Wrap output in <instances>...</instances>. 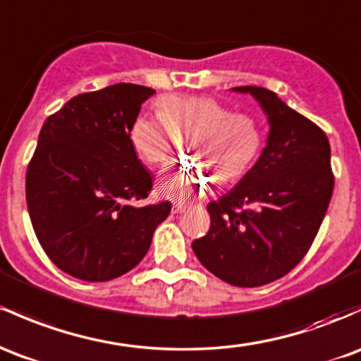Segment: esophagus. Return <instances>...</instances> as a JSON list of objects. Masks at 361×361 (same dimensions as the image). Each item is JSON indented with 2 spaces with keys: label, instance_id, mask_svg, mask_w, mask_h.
Listing matches in <instances>:
<instances>
[{
  "label": "esophagus",
  "instance_id": "obj_1",
  "mask_svg": "<svg viewBox=\"0 0 361 361\" xmlns=\"http://www.w3.org/2000/svg\"><path fill=\"white\" fill-rule=\"evenodd\" d=\"M183 211H187V204H183V202H174L173 212L174 214H180V212H183Z\"/></svg>",
  "mask_w": 361,
  "mask_h": 361
}]
</instances>
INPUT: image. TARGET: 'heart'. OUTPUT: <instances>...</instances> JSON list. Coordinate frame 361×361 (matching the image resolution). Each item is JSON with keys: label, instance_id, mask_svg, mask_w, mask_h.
<instances>
[{"label": "heart", "instance_id": "1", "mask_svg": "<svg viewBox=\"0 0 361 361\" xmlns=\"http://www.w3.org/2000/svg\"><path fill=\"white\" fill-rule=\"evenodd\" d=\"M130 144L150 168L162 166L183 138L192 159L159 178V193L174 200L199 197L212 176L231 183L248 171L262 144L259 121L205 96H166L157 102V116L140 114L130 125Z\"/></svg>", "mask_w": 361, "mask_h": 361}]
</instances>
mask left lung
I'll list each match as a JSON object with an SVG mask.
<instances>
[{
  "instance_id": "8db88e82",
  "label": "left lung",
  "mask_w": 361,
  "mask_h": 361,
  "mask_svg": "<svg viewBox=\"0 0 361 361\" xmlns=\"http://www.w3.org/2000/svg\"><path fill=\"white\" fill-rule=\"evenodd\" d=\"M233 90L260 102L271 132L255 166L207 205L211 228L192 248L219 279L257 288L286 276L310 250L331 202L334 173L320 126L264 87Z\"/></svg>"
}]
</instances>
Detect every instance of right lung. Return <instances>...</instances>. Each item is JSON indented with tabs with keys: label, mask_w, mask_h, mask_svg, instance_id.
I'll return each instance as SVG.
<instances>
[{
	"label": "right lung",
	"mask_w": 361,
	"mask_h": 361,
	"mask_svg": "<svg viewBox=\"0 0 361 361\" xmlns=\"http://www.w3.org/2000/svg\"><path fill=\"white\" fill-rule=\"evenodd\" d=\"M154 90L116 84L78 94L47 116L25 176L32 228L51 262L99 283L132 271L171 211L142 207L152 176L130 144V125Z\"/></svg>",
	"instance_id": "add662e5"
}]
</instances>
